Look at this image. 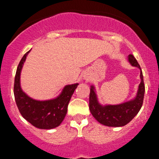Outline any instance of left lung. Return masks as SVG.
I'll list each match as a JSON object with an SVG mask.
<instances>
[{
	"label": "left lung",
	"mask_w": 159,
	"mask_h": 159,
	"mask_svg": "<svg viewBox=\"0 0 159 159\" xmlns=\"http://www.w3.org/2000/svg\"><path fill=\"white\" fill-rule=\"evenodd\" d=\"M129 61L133 66H137L140 69L141 82L134 99L120 105L102 106L98 102L93 87H91L89 104L90 111L98 123L107 126L120 127L126 125L138 114L143 105L145 86L141 68L132 54L129 55Z\"/></svg>",
	"instance_id": "obj_1"
}]
</instances>
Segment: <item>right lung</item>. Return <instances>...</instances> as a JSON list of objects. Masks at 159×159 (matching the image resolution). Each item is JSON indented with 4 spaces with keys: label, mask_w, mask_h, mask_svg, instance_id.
<instances>
[{
    "label": "right lung",
    "mask_w": 159,
    "mask_h": 159,
    "mask_svg": "<svg viewBox=\"0 0 159 159\" xmlns=\"http://www.w3.org/2000/svg\"><path fill=\"white\" fill-rule=\"evenodd\" d=\"M28 51L17 67L14 82V96L20 114L31 125L38 129H51L61 125L67 112L70 98L78 84L66 86L57 98L48 101H37L30 98L20 87V73Z\"/></svg>",
    "instance_id": "1"
}]
</instances>
